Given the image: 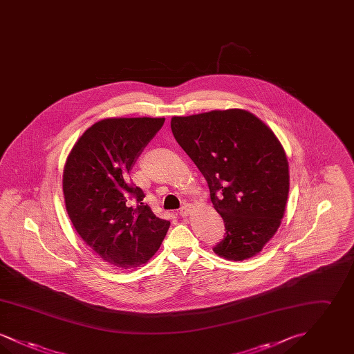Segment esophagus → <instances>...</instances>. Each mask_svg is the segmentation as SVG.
Here are the masks:
<instances>
[{
    "label": "esophagus",
    "instance_id": "obj_1",
    "mask_svg": "<svg viewBox=\"0 0 354 354\" xmlns=\"http://www.w3.org/2000/svg\"><path fill=\"white\" fill-rule=\"evenodd\" d=\"M191 211H192V205L188 204V203H185V205H182L179 214H180V216L185 218V216H188V215L191 214Z\"/></svg>",
    "mask_w": 354,
    "mask_h": 354
}]
</instances>
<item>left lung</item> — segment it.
<instances>
[{"instance_id":"1","label":"left lung","mask_w":354,"mask_h":354,"mask_svg":"<svg viewBox=\"0 0 354 354\" xmlns=\"http://www.w3.org/2000/svg\"><path fill=\"white\" fill-rule=\"evenodd\" d=\"M176 142L201 169L225 225L214 252L241 261L279 230L289 192L286 153L270 127L241 109L172 117Z\"/></svg>"}]
</instances>
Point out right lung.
<instances>
[{
  "label": "right lung",
  "instance_id": "1",
  "mask_svg": "<svg viewBox=\"0 0 354 354\" xmlns=\"http://www.w3.org/2000/svg\"><path fill=\"white\" fill-rule=\"evenodd\" d=\"M163 123L147 117L102 119L81 135L65 163L62 188L75 231L102 260L122 270L146 264L169 231V220L155 216L129 176Z\"/></svg>",
  "mask_w": 354,
  "mask_h": 354
}]
</instances>
